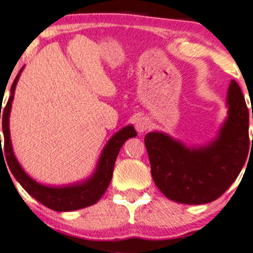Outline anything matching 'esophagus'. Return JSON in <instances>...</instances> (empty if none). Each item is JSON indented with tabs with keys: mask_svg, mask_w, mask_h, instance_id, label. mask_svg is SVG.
Masks as SVG:
<instances>
[{
	"mask_svg": "<svg viewBox=\"0 0 253 253\" xmlns=\"http://www.w3.org/2000/svg\"><path fill=\"white\" fill-rule=\"evenodd\" d=\"M149 125H150V121L147 118H145V117L138 118L135 120V129L138 130V132L143 133L147 128H149Z\"/></svg>",
	"mask_w": 253,
	"mask_h": 253,
	"instance_id": "1",
	"label": "esophagus"
}]
</instances>
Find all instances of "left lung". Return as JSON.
<instances>
[{
  "mask_svg": "<svg viewBox=\"0 0 253 253\" xmlns=\"http://www.w3.org/2000/svg\"><path fill=\"white\" fill-rule=\"evenodd\" d=\"M227 106L228 117L217 138L207 146L189 149L161 132L145 135L152 178L168 199L185 205L210 203L236 181L253 136L251 144L249 109L234 80L229 84Z\"/></svg>",
  "mask_w": 253,
  "mask_h": 253,
  "instance_id": "8db88e82",
  "label": "left lung"
}]
</instances>
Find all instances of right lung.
I'll use <instances>...</instances> for the list:
<instances>
[{
  "instance_id": "add662e5",
  "label": "right lung",
  "mask_w": 253,
  "mask_h": 253,
  "mask_svg": "<svg viewBox=\"0 0 253 253\" xmlns=\"http://www.w3.org/2000/svg\"><path fill=\"white\" fill-rule=\"evenodd\" d=\"M21 71L22 69L17 74L13 84H11L10 96L8 98V102L5 104L2 114L0 113V119L2 117V129H3L4 136V151H2L1 144L0 155L3 156L4 153V158L7 161L8 168H9L13 176L15 177L16 181L22 185V188L31 196H33L34 199L38 200L40 203H42L47 208H50V210L57 211H71L82 210V208L94 205L102 197L104 191L108 188L110 181H112L114 164L121 146H123L127 139L133 138V136L136 135L134 127L132 125L124 127L123 129L119 130L118 133H115L109 139L102 153H101L96 171L86 181L75 183V184L66 185V187H47V185L40 184V183L34 181L33 178H31L22 169L19 162L16 161L10 141L9 114L11 102H13L14 98V91H15L16 83L19 81Z\"/></svg>"
}]
</instances>
